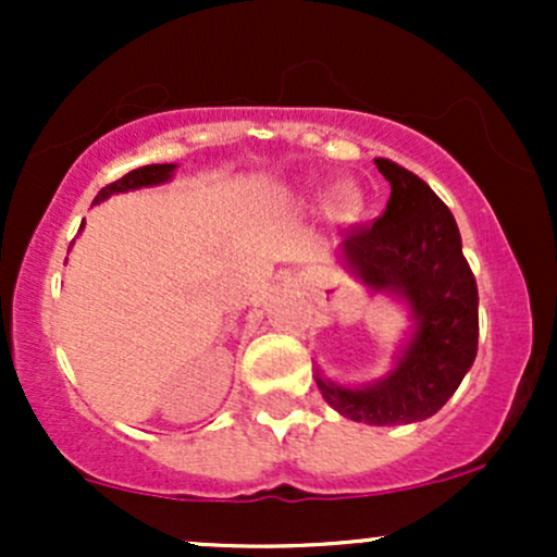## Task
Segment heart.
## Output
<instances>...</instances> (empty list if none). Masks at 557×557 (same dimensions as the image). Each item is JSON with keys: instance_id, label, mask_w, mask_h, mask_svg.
Here are the masks:
<instances>
[{"instance_id": "1", "label": "heart", "mask_w": 557, "mask_h": 557, "mask_svg": "<svg viewBox=\"0 0 557 557\" xmlns=\"http://www.w3.org/2000/svg\"><path fill=\"white\" fill-rule=\"evenodd\" d=\"M359 209V194H356L354 188H341L335 194V198H332V212H335L337 216H350Z\"/></svg>"}]
</instances>
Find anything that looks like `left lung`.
Returning a JSON list of instances; mask_svg holds the SVG:
<instances>
[{
	"mask_svg": "<svg viewBox=\"0 0 557 557\" xmlns=\"http://www.w3.org/2000/svg\"><path fill=\"white\" fill-rule=\"evenodd\" d=\"M374 164L389 201L372 225L348 230L341 253L363 285L406 300L417 330L372 385L343 387L319 372L317 385L345 419L389 426L430 419L461 385L476 359L479 293L450 209L413 172L389 159Z\"/></svg>",
	"mask_w": 557,
	"mask_h": 557,
	"instance_id": "left-lung-1",
	"label": "left lung"
}]
</instances>
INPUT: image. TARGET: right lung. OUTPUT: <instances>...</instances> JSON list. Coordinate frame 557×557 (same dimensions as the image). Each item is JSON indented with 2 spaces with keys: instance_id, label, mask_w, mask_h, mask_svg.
Listing matches in <instances>:
<instances>
[{
  "instance_id": "right-lung-1",
  "label": "right lung",
  "mask_w": 557,
  "mask_h": 557,
  "mask_svg": "<svg viewBox=\"0 0 557 557\" xmlns=\"http://www.w3.org/2000/svg\"><path fill=\"white\" fill-rule=\"evenodd\" d=\"M175 172V164H146V168H138L133 172H127L125 177L114 181L107 185V188L99 190V196L94 198V203L104 201L112 194H125V190H136V188H146V185H159V183H168Z\"/></svg>"
}]
</instances>
